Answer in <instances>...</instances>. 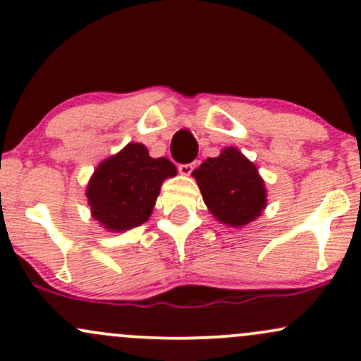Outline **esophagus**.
Segmentation results:
<instances>
[{
  "mask_svg": "<svg viewBox=\"0 0 361 361\" xmlns=\"http://www.w3.org/2000/svg\"><path fill=\"white\" fill-rule=\"evenodd\" d=\"M195 166H197V163L180 164V166H178V171H180L183 176H190V175H192V171L195 169Z\"/></svg>",
  "mask_w": 361,
  "mask_h": 361,
  "instance_id": "1",
  "label": "esophagus"
}]
</instances>
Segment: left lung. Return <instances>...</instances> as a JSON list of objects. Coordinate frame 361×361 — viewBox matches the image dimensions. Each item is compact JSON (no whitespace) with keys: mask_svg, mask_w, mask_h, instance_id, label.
<instances>
[{"mask_svg":"<svg viewBox=\"0 0 361 361\" xmlns=\"http://www.w3.org/2000/svg\"><path fill=\"white\" fill-rule=\"evenodd\" d=\"M210 214L219 222L243 227L267 207V188L255 164L235 147L209 157L192 173Z\"/></svg>","mask_w":361,"mask_h":361,"instance_id":"obj_1","label":"left lung"}]
</instances>
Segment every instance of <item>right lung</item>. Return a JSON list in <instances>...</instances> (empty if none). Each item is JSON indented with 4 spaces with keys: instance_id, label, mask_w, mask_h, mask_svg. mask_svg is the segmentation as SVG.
<instances>
[{
    "instance_id": "add662e5",
    "label": "right lung",
    "mask_w": 361,
    "mask_h": 361,
    "mask_svg": "<svg viewBox=\"0 0 361 361\" xmlns=\"http://www.w3.org/2000/svg\"><path fill=\"white\" fill-rule=\"evenodd\" d=\"M175 175L166 157L154 159L142 144H127L94 169L86 188L91 215L111 233L137 227L151 217L163 181Z\"/></svg>"
}]
</instances>
